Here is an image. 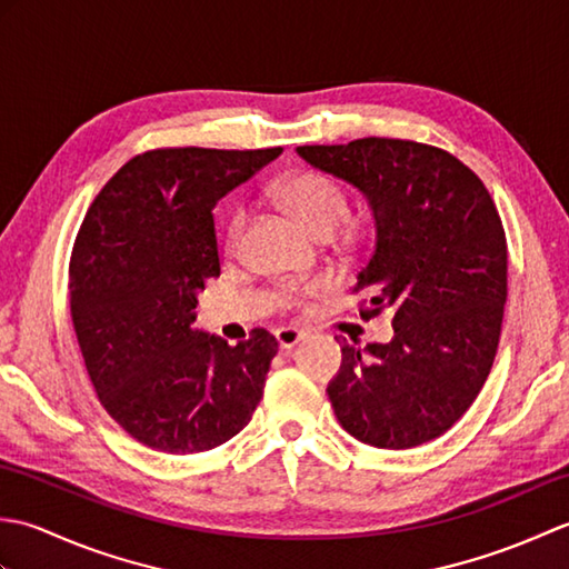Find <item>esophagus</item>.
Instances as JSON below:
<instances>
[{
    "mask_svg": "<svg viewBox=\"0 0 569 569\" xmlns=\"http://www.w3.org/2000/svg\"><path fill=\"white\" fill-rule=\"evenodd\" d=\"M303 330H298V328H281V330H276V340H278V345H281V349H293L300 340H303Z\"/></svg>",
    "mask_w": 569,
    "mask_h": 569,
    "instance_id": "34e87169",
    "label": "esophagus"
}]
</instances>
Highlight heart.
I'll return each mask as SVG.
<instances>
[{"label":"heart","instance_id":"obj_1","mask_svg":"<svg viewBox=\"0 0 569 569\" xmlns=\"http://www.w3.org/2000/svg\"><path fill=\"white\" fill-rule=\"evenodd\" d=\"M278 200L303 224L310 234L332 237L349 217V200L340 183H335L330 176L318 171H300L286 178L276 190ZM244 217L234 214L227 224V247L234 249ZM293 300L306 298V293H293Z\"/></svg>","mask_w":569,"mask_h":569}]
</instances>
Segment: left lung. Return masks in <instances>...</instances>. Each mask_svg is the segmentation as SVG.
Here are the masks:
<instances>
[{"label": "left lung", "mask_w": 569, "mask_h": 569, "mask_svg": "<svg viewBox=\"0 0 569 569\" xmlns=\"http://www.w3.org/2000/svg\"><path fill=\"white\" fill-rule=\"evenodd\" d=\"M312 168L367 198L377 241L355 291L369 320L391 312L386 345L342 342L328 383L352 438L408 450L440 438L475 403L497 357L509 251L485 183L452 153L403 139L298 147Z\"/></svg>", "instance_id": "1"}]
</instances>
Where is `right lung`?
Segmentation results:
<instances>
[{"label": "right lung", "mask_w": 569, "mask_h": 569, "mask_svg": "<svg viewBox=\"0 0 569 569\" xmlns=\"http://www.w3.org/2000/svg\"><path fill=\"white\" fill-rule=\"evenodd\" d=\"M281 151H147L84 214L68 271L72 328L100 403L151 450H212L261 401L276 337L257 328L229 347L196 328V306L220 276L217 200Z\"/></svg>", "instance_id": "add662e5"}]
</instances>
